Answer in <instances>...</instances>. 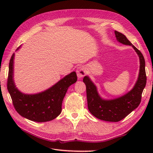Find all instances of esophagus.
Listing matches in <instances>:
<instances>
[{"mask_svg":"<svg viewBox=\"0 0 153 153\" xmlns=\"http://www.w3.org/2000/svg\"><path fill=\"white\" fill-rule=\"evenodd\" d=\"M87 74V69L85 66H80L79 68H77V75L78 78L80 79L83 77V76H85Z\"/></svg>","mask_w":153,"mask_h":153,"instance_id":"1","label":"esophagus"}]
</instances>
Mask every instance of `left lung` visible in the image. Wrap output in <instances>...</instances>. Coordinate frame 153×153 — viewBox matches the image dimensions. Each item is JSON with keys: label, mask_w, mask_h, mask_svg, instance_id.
Here are the masks:
<instances>
[{"label": "left lung", "mask_w": 153, "mask_h": 153, "mask_svg": "<svg viewBox=\"0 0 153 153\" xmlns=\"http://www.w3.org/2000/svg\"><path fill=\"white\" fill-rule=\"evenodd\" d=\"M116 39L123 45H130L137 53L140 60V69L137 82L130 91L113 100H104L99 95L97 87L88 76L83 79L86 85L88 109L98 119L107 122H117L122 120L137 108L141 100L142 93L147 83L145 62L142 53L129 41L124 35L114 31Z\"/></svg>", "instance_id": "1"}]
</instances>
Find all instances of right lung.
<instances>
[{"instance_id": "right-lung-1", "label": "right lung", "mask_w": 153, "mask_h": 153, "mask_svg": "<svg viewBox=\"0 0 153 153\" xmlns=\"http://www.w3.org/2000/svg\"><path fill=\"white\" fill-rule=\"evenodd\" d=\"M18 47L16 51L19 49ZM14 53L9 62L7 89L13 105L19 115L31 121L48 122L56 118L62 111V103L67 90L77 82V75L73 71L45 91L26 95L16 88L13 79Z\"/></svg>"}]
</instances>
